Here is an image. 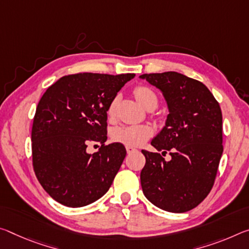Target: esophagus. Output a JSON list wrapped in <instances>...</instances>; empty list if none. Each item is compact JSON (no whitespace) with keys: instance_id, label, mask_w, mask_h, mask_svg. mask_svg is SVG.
Wrapping results in <instances>:
<instances>
[{"instance_id":"34e87169","label":"esophagus","mask_w":249,"mask_h":249,"mask_svg":"<svg viewBox=\"0 0 249 249\" xmlns=\"http://www.w3.org/2000/svg\"><path fill=\"white\" fill-rule=\"evenodd\" d=\"M126 152H127V154H131V153L136 152V148L132 147V146H126Z\"/></svg>"}]
</instances>
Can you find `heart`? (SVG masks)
Masks as SVG:
<instances>
[{
  "label": "heart",
  "mask_w": 249,
  "mask_h": 249,
  "mask_svg": "<svg viewBox=\"0 0 249 249\" xmlns=\"http://www.w3.org/2000/svg\"><path fill=\"white\" fill-rule=\"evenodd\" d=\"M134 95L136 100L144 106L145 108L159 104V98L156 93L147 86H137L134 89ZM116 107V98L110 102L107 113L109 116L114 115ZM152 136V129L147 125H122L113 131V140L118 143H123L127 146H140L144 144Z\"/></svg>",
  "instance_id": "b5f03b06"
}]
</instances>
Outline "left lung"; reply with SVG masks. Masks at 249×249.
<instances>
[{"mask_svg": "<svg viewBox=\"0 0 249 249\" xmlns=\"http://www.w3.org/2000/svg\"><path fill=\"white\" fill-rule=\"evenodd\" d=\"M163 93L166 123L152 140L160 153L143 149L141 185L160 210L185 213L210 194L223 154V116L218 102L202 82L177 72L140 76ZM170 152L171 160L162 157Z\"/></svg>", "mask_w": 249, "mask_h": 249, "instance_id": "1", "label": "left lung"}]
</instances>
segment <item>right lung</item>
Returning a JSON list of instances; mask_svg holds the SVG:
<instances>
[{
    "instance_id": "right-lung-1",
    "label": "right lung",
    "mask_w": 249,
    "mask_h": 249,
    "mask_svg": "<svg viewBox=\"0 0 249 249\" xmlns=\"http://www.w3.org/2000/svg\"><path fill=\"white\" fill-rule=\"evenodd\" d=\"M135 74L78 73L51 85L39 100L32 126L33 168L53 199L83 207L101 198L126 156L123 144L105 145L107 108ZM89 141H100L89 154Z\"/></svg>"
}]
</instances>
